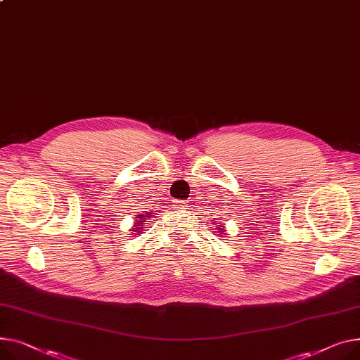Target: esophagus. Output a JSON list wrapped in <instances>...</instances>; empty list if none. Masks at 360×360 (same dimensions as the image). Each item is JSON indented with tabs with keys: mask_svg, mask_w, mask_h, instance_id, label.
I'll return each instance as SVG.
<instances>
[{
	"mask_svg": "<svg viewBox=\"0 0 360 360\" xmlns=\"http://www.w3.org/2000/svg\"><path fill=\"white\" fill-rule=\"evenodd\" d=\"M175 208H178V210H185V208H188V202H185V201H178V202L175 204Z\"/></svg>",
	"mask_w": 360,
	"mask_h": 360,
	"instance_id": "34e87169",
	"label": "esophagus"
}]
</instances>
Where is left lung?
Returning a JSON list of instances; mask_svg holds the SVG:
<instances>
[{
	"label": "left lung",
	"mask_w": 360,
	"mask_h": 360,
	"mask_svg": "<svg viewBox=\"0 0 360 360\" xmlns=\"http://www.w3.org/2000/svg\"><path fill=\"white\" fill-rule=\"evenodd\" d=\"M214 223L219 224V227H215V229L219 230V233H220L221 236H226V231H227V230H226V226H224L223 223H220V221H214Z\"/></svg>",
	"instance_id": "8db88e82"
}]
</instances>
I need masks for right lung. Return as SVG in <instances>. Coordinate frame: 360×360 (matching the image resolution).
Segmentation results:
<instances>
[{"label":"right lung","mask_w":360,"mask_h":360,"mask_svg":"<svg viewBox=\"0 0 360 360\" xmlns=\"http://www.w3.org/2000/svg\"><path fill=\"white\" fill-rule=\"evenodd\" d=\"M148 219H152V212H145V214H139L136 220H134V226L130 229V231L133 234H137V233H141L143 231V226L148 224Z\"/></svg>","instance_id":"1"}]
</instances>
